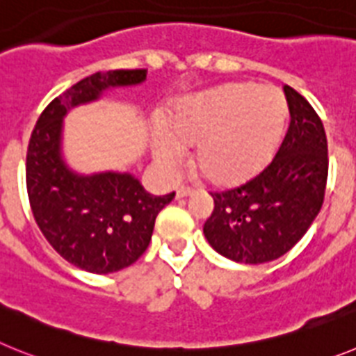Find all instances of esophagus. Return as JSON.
I'll return each mask as SVG.
<instances>
[{"label":"esophagus","mask_w":356,"mask_h":356,"mask_svg":"<svg viewBox=\"0 0 356 356\" xmlns=\"http://www.w3.org/2000/svg\"><path fill=\"white\" fill-rule=\"evenodd\" d=\"M193 193V190L188 186H181L175 190V199H184V197H190Z\"/></svg>","instance_id":"esophagus-1"}]
</instances>
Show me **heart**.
Returning <instances> with one entry per match:
<instances>
[{
  "label": "heart",
  "mask_w": 356,
  "mask_h": 356,
  "mask_svg": "<svg viewBox=\"0 0 356 356\" xmlns=\"http://www.w3.org/2000/svg\"><path fill=\"white\" fill-rule=\"evenodd\" d=\"M289 116L285 95L270 86L227 84L175 105L168 129L156 127L152 157L174 174L195 143V163L215 184L254 177L280 145Z\"/></svg>",
  "instance_id": "obj_1"
}]
</instances>
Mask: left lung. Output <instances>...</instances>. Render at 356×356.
I'll use <instances>...</instances> for the list:
<instances>
[{
	"label": "left lung",
	"mask_w": 356,
	"mask_h": 356,
	"mask_svg": "<svg viewBox=\"0 0 356 356\" xmlns=\"http://www.w3.org/2000/svg\"><path fill=\"white\" fill-rule=\"evenodd\" d=\"M283 89L290 125L276 157L242 186L211 193L215 208L204 236L238 264H267L289 252L323 208L326 132L314 107L290 86Z\"/></svg>",
	"instance_id": "8db88e82"
}]
</instances>
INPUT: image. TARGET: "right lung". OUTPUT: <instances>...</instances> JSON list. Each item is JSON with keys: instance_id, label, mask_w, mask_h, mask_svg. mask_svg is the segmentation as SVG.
Returning <instances> with one entry per match:
<instances>
[{"instance_id": "add662e5", "label": "right lung", "mask_w": 356, "mask_h": 356, "mask_svg": "<svg viewBox=\"0 0 356 356\" xmlns=\"http://www.w3.org/2000/svg\"><path fill=\"white\" fill-rule=\"evenodd\" d=\"M147 70H114L86 76L42 111L26 154V188L44 238L71 265L91 274L129 267L147 251L156 216L172 202L148 193L129 172L82 174L64 157V118L107 91L140 86Z\"/></svg>"}]
</instances>
